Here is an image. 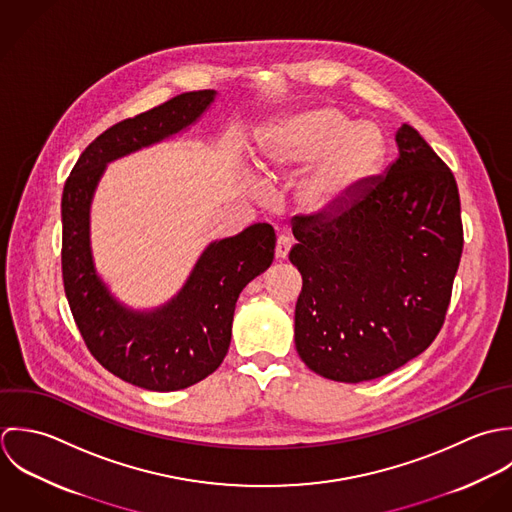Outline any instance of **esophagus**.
<instances>
[{
  "mask_svg": "<svg viewBox=\"0 0 512 512\" xmlns=\"http://www.w3.org/2000/svg\"><path fill=\"white\" fill-rule=\"evenodd\" d=\"M291 247H293V241H291V237H287V235H281V237L277 239V249H275V257H277L279 261L287 259V255H289Z\"/></svg>",
  "mask_w": 512,
  "mask_h": 512,
  "instance_id": "1",
  "label": "esophagus"
}]
</instances>
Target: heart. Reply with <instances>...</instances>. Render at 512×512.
Masks as SVG:
<instances>
[{"instance_id": "1", "label": "heart", "mask_w": 512, "mask_h": 512, "mask_svg": "<svg viewBox=\"0 0 512 512\" xmlns=\"http://www.w3.org/2000/svg\"><path fill=\"white\" fill-rule=\"evenodd\" d=\"M384 158L386 138L374 122H350L332 106H316L267 126L257 170L275 182L312 164L297 184L295 205L307 217L324 219L352 205Z\"/></svg>"}]
</instances>
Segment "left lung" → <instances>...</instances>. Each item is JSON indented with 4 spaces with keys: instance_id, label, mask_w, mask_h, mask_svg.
<instances>
[{
    "instance_id": "8db88e82",
    "label": "left lung",
    "mask_w": 512,
    "mask_h": 512,
    "mask_svg": "<svg viewBox=\"0 0 512 512\" xmlns=\"http://www.w3.org/2000/svg\"><path fill=\"white\" fill-rule=\"evenodd\" d=\"M398 158L336 217H297L295 346L322 378L358 384L419 356L443 326L463 251L455 178L402 124Z\"/></svg>"
}]
</instances>
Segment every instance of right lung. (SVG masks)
I'll use <instances>...</instances> for the list:
<instances>
[{
  "mask_svg": "<svg viewBox=\"0 0 512 512\" xmlns=\"http://www.w3.org/2000/svg\"><path fill=\"white\" fill-rule=\"evenodd\" d=\"M215 97L209 89L182 93L110 126L81 154L63 190L61 263L75 322L108 372L152 392L190 388L219 368L239 293L271 267L277 237L269 223H253L211 241L170 301L138 310L118 301L97 271L91 205L110 162L188 130Z\"/></svg>",
  "mask_w": 512,
  "mask_h": 512,
  "instance_id": "obj_1",
  "label": "right lung"
}]
</instances>
